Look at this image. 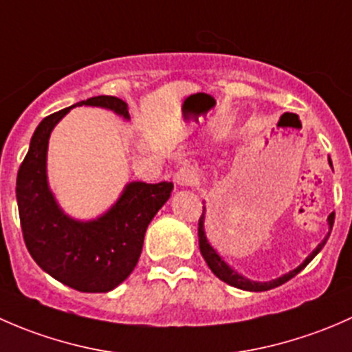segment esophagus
I'll return each instance as SVG.
<instances>
[{
    "label": "esophagus",
    "mask_w": 352,
    "mask_h": 352,
    "mask_svg": "<svg viewBox=\"0 0 352 352\" xmlns=\"http://www.w3.org/2000/svg\"><path fill=\"white\" fill-rule=\"evenodd\" d=\"M199 180V173L194 166H182L179 172L175 173V182L180 187H194Z\"/></svg>",
    "instance_id": "esophagus-1"
}]
</instances>
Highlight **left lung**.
Here are the masks:
<instances>
[{"mask_svg":"<svg viewBox=\"0 0 352 352\" xmlns=\"http://www.w3.org/2000/svg\"><path fill=\"white\" fill-rule=\"evenodd\" d=\"M204 214H206V208H202V214H201V218H199V248H201V254H202V257H204L206 264H208L209 269L214 272V276H218V278L221 279V281H225L226 285L235 286V287H239V289H245V291H267V289H272V287L285 285L286 281H289L291 278H294V276H296L300 271H303V269L310 264L311 258H314L315 255H317L318 252L324 248V245H325V242H327V239L330 235V230H332V226H333V212H332V214L327 218V221H329L327 236H325V239L317 245V248H315V250L311 252V254L308 255V257L305 258V261L301 262L296 269H293V271H289L287 274L281 276V278L272 279V281L258 283V281H250V279L243 278L242 274H239V272H236L235 269L230 267V265L226 264L221 257H219L218 252L211 247V243L208 242V236H206V232H204Z\"/></svg>","mask_w":352,"mask_h":352,"instance_id":"1","label":"left lung"}]
</instances>
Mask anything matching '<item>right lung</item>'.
<instances>
[{
    "instance_id": "obj_1",
    "label": "right lung",
    "mask_w": 352,
    "mask_h": 352,
    "mask_svg": "<svg viewBox=\"0 0 352 352\" xmlns=\"http://www.w3.org/2000/svg\"><path fill=\"white\" fill-rule=\"evenodd\" d=\"M90 105L129 120L127 104L98 95L51 113L35 129L16 175V202L23 240L42 271L83 293H107L133 272L144 233L173 190L172 182H129L116 204L91 221L69 218L47 182V144L56 124L73 107Z\"/></svg>"
}]
</instances>
